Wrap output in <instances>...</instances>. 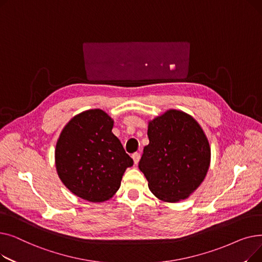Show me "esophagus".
<instances>
[{"label":"esophagus","mask_w":262,"mask_h":262,"mask_svg":"<svg viewBox=\"0 0 262 262\" xmlns=\"http://www.w3.org/2000/svg\"><path fill=\"white\" fill-rule=\"evenodd\" d=\"M132 157H133V159H134V163H135V164H137V163L139 162V160H140V157H141V156H140V154H139V153H134Z\"/></svg>","instance_id":"esophagus-1"}]
</instances>
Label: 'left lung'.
I'll use <instances>...</instances> for the list:
<instances>
[{"label":"left lung","mask_w":262,"mask_h":262,"mask_svg":"<svg viewBox=\"0 0 262 262\" xmlns=\"http://www.w3.org/2000/svg\"><path fill=\"white\" fill-rule=\"evenodd\" d=\"M149 143L139 169L159 200L175 203L198 189L210 164V146L200 124L171 109L148 123Z\"/></svg>","instance_id":"1"}]
</instances>
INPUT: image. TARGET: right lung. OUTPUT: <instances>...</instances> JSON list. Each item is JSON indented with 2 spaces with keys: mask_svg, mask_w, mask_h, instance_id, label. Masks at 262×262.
Segmentation results:
<instances>
[{
  "mask_svg": "<svg viewBox=\"0 0 262 262\" xmlns=\"http://www.w3.org/2000/svg\"><path fill=\"white\" fill-rule=\"evenodd\" d=\"M113 126L103 110L91 109L71 119L59 136L55 149L58 176L82 200L101 203L113 198L124 172L134 164Z\"/></svg>",
  "mask_w": 262,
  "mask_h": 262,
  "instance_id": "right-lung-1",
  "label": "right lung"
}]
</instances>
